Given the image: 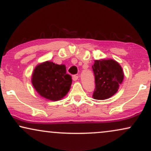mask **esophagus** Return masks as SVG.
I'll return each mask as SVG.
<instances>
[{"instance_id":"34e87169","label":"esophagus","mask_w":151,"mask_h":151,"mask_svg":"<svg viewBox=\"0 0 151 151\" xmlns=\"http://www.w3.org/2000/svg\"><path fill=\"white\" fill-rule=\"evenodd\" d=\"M78 78H79V77H78L77 75H74L73 77H72V79H73L74 81H77L78 79Z\"/></svg>"}]
</instances>
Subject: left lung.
<instances>
[{
    "mask_svg": "<svg viewBox=\"0 0 151 151\" xmlns=\"http://www.w3.org/2000/svg\"><path fill=\"white\" fill-rule=\"evenodd\" d=\"M92 70L96 84L93 98L104 100L114 96L124 77V71L119 62L112 59L94 60Z\"/></svg>",
    "mask_w": 151,
    "mask_h": 151,
    "instance_id": "left-lung-1",
    "label": "left lung"
}]
</instances>
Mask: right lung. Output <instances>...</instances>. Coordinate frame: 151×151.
Listing matches in <instances>:
<instances>
[{
  "mask_svg": "<svg viewBox=\"0 0 151 151\" xmlns=\"http://www.w3.org/2000/svg\"><path fill=\"white\" fill-rule=\"evenodd\" d=\"M31 81L35 89L42 97L56 101L67 95L72 79L66 72L65 65L46 61L36 66Z\"/></svg>",
  "mask_w": 151,
  "mask_h": 151,
  "instance_id": "1",
  "label": "right lung"
}]
</instances>
